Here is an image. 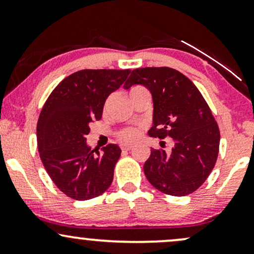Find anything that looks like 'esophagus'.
<instances>
[{
  "instance_id": "34e87169",
  "label": "esophagus",
  "mask_w": 254,
  "mask_h": 254,
  "mask_svg": "<svg viewBox=\"0 0 254 254\" xmlns=\"http://www.w3.org/2000/svg\"><path fill=\"white\" fill-rule=\"evenodd\" d=\"M131 149H132V145H131V144H124V145H122V150L127 151V150H131Z\"/></svg>"
}]
</instances>
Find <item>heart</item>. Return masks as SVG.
Here are the masks:
<instances>
[{
  "label": "heart",
  "instance_id": "obj_1",
  "mask_svg": "<svg viewBox=\"0 0 254 254\" xmlns=\"http://www.w3.org/2000/svg\"><path fill=\"white\" fill-rule=\"evenodd\" d=\"M142 90H145V88H143V87H141V86L132 87L129 92L130 97H132V95L136 94V93L142 92ZM138 135H139V130L137 129V127H127V129H124L121 132L122 138H123L124 141H127V142L135 141L137 137H138Z\"/></svg>",
  "mask_w": 254,
  "mask_h": 254
}]
</instances>
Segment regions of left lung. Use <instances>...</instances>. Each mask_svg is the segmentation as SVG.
<instances>
[{"instance_id": "obj_1", "label": "left lung", "mask_w": 254, "mask_h": 254, "mask_svg": "<svg viewBox=\"0 0 254 254\" xmlns=\"http://www.w3.org/2000/svg\"><path fill=\"white\" fill-rule=\"evenodd\" d=\"M142 84L153 98L151 137H171V153L151 149L143 166L154 188L171 196H186L205 182L216 164L220 130L208 104L191 80L168 66L131 71L124 89Z\"/></svg>"}]
</instances>
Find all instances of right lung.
<instances>
[{"instance_id":"add662e5","label":"right lung","mask_w":254,"mask_h":254,"mask_svg":"<svg viewBox=\"0 0 254 254\" xmlns=\"http://www.w3.org/2000/svg\"><path fill=\"white\" fill-rule=\"evenodd\" d=\"M129 74L130 69L74 72L52 90L40 112L37 125L40 159L55 185L72 199L98 197L112 184L121 148L109 144L101 153H94L87 135L89 124L103 116L107 97Z\"/></svg>"}]
</instances>
